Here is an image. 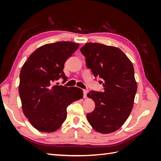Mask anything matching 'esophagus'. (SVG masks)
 <instances>
[{
	"label": "esophagus",
	"mask_w": 161,
	"mask_h": 161,
	"mask_svg": "<svg viewBox=\"0 0 161 161\" xmlns=\"http://www.w3.org/2000/svg\"><path fill=\"white\" fill-rule=\"evenodd\" d=\"M87 93H88V91L87 90H86V89H84L83 90V97L85 99V98H86V95H87Z\"/></svg>",
	"instance_id": "obj_1"
}]
</instances>
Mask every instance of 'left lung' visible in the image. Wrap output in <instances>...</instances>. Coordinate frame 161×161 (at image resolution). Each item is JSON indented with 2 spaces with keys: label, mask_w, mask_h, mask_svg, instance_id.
<instances>
[{
  "label": "left lung",
  "mask_w": 161,
  "mask_h": 161,
  "mask_svg": "<svg viewBox=\"0 0 161 161\" xmlns=\"http://www.w3.org/2000/svg\"><path fill=\"white\" fill-rule=\"evenodd\" d=\"M86 67L99 77L103 92L91 91L87 97L95 108L87 114L89 123L95 131L109 134L119 130L133 108L137 83L131 61L118 47L98 43H87L80 48Z\"/></svg>",
  "instance_id": "1"
}]
</instances>
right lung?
Masks as SVG:
<instances>
[{
    "mask_svg": "<svg viewBox=\"0 0 161 161\" xmlns=\"http://www.w3.org/2000/svg\"><path fill=\"white\" fill-rule=\"evenodd\" d=\"M79 46L72 42L43 45L31 53L21 70L19 92L23 114L42 132L57 130L66 119L67 107L83 97L79 87L53 85L60 78L67 80L64 63Z\"/></svg>",
    "mask_w": 161,
    "mask_h": 161,
    "instance_id": "1",
    "label": "right lung"
}]
</instances>
